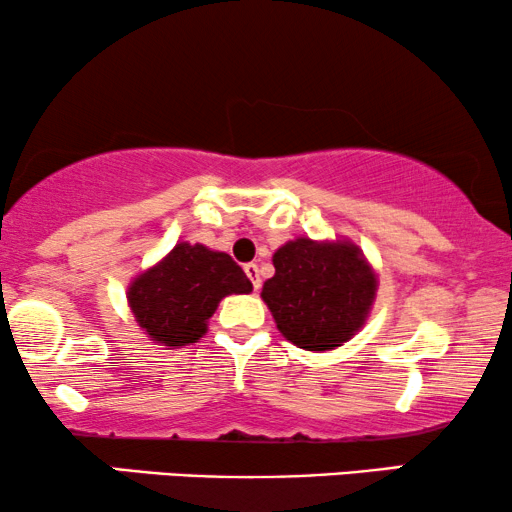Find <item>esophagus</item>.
I'll return each instance as SVG.
<instances>
[{
	"instance_id": "obj_1",
	"label": "esophagus",
	"mask_w": 512,
	"mask_h": 512,
	"mask_svg": "<svg viewBox=\"0 0 512 512\" xmlns=\"http://www.w3.org/2000/svg\"><path fill=\"white\" fill-rule=\"evenodd\" d=\"M244 272H247V277L251 280V284H254V289L256 291L261 289V272H258V265L247 263V265H244Z\"/></svg>"
}]
</instances>
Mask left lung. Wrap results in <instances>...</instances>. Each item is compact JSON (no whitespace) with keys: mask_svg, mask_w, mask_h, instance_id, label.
I'll return each instance as SVG.
<instances>
[{"mask_svg":"<svg viewBox=\"0 0 512 512\" xmlns=\"http://www.w3.org/2000/svg\"><path fill=\"white\" fill-rule=\"evenodd\" d=\"M272 263L275 277L265 280L261 296L287 341L331 350L362 327L376 277L357 247L301 237L277 249Z\"/></svg>","mask_w":512,"mask_h":512,"instance_id":"1","label":"left lung"}]
</instances>
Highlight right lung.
Listing matches in <instances>:
<instances>
[{
  "mask_svg": "<svg viewBox=\"0 0 512 512\" xmlns=\"http://www.w3.org/2000/svg\"><path fill=\"white\" fill-rule=\"evenodd\" d=\"M249 291V277L228 254L183 242L131 284L129 303L152 341L174 348L202 338L223 296Z\"/></svg>",
  "mask_w": 512,
  "mask_h": 512,
  "instance_id": "right-lung-1",
  "label": "right lung"
}]
</instances>
